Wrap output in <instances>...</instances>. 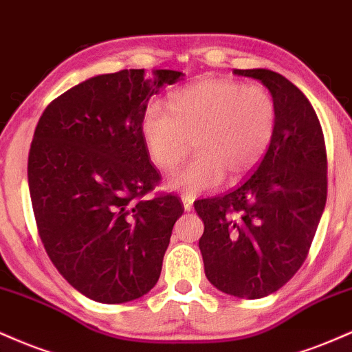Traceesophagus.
<instances>
[{"label": "esophagus", "instance_id": "34e87169", "mask_svg": "<svg viewBox=\"0 0 352 352\" xmlns=\"http://www.w3.org/2000/svg\"><path fill=\"white\" fill-rule=\"evenodd\" d=\"M181 201H183L184 210H191L192 209V204H194V197L192 196H188V194H184V196H181Z\"/></svg>", "mask_w": 352, "mask_h": 352}]
</instances>
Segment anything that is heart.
Segmentation results:
<instances>
[{
  "instance_id": "b5f03b06",
  "label": "heart",
  "mask_w": 352,
  "mask_h": 352,
  "mask_svg": "<svg viewBox=\"0 0 352 352\" xmlns=\"http://www.w3.org/2000/svg\"><path fill=\"white\" fill-rule=\"evenodd\" d=\"M169 110L151 103L142 118L150 160L169 171L192 148L194 158L169 177L175 191L197 194L250 171L265 155L275 133L276 105L260 85L204 78L177 90Z\"/></svg>"
}]
</instances>
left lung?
Segmentation results:
<instances>
[{"label":"left lung","mask_w":352,"mask_h":352,"mask_svg":"<svg viewBox=\"0 0 352 352\" xmlns=\"http://www.w3.org/2000/svg\"><path fill=\"white\" fill-rule=\"evenodd\" d=\"M257 78L276 105L275 133L239 188L194 204L204 222L199 249L217 290L257 300L282 288L307 258L326 204V146L311 103L268 69H235Z\"/></svg>","instance_id":"1"}]
</instances>
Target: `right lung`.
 Wrapping results in <instances>:
<instances>
[{"mask_svg":"<svg viewBox=\"0 0 352 352\" xmlns=\"http://www.w3.org/2000/svg\"><path fill=\"white\" fill-rule=\"evenodd\" d=\"M177 70H120L87 78L37 122L28 183L41 241L67 282L98 303L146 295L184 208L160 181L142 136L148 102L183 80Z\"/></svg>","mask_w":352,"mask_h":352,"instance_id":"obj_1","label":"right lung"}]
</instances>
